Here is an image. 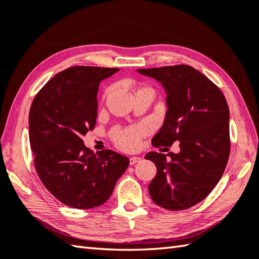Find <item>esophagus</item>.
I'll return each mask as SVG.
<instances>
[{
	"label": "esophagus",
	"mask_w": 259,
	"mask_h": 259,
	"mask_svg": "<svg viewBox=\"0 0 259 259\" xmlns=\"http://www.w3.org/2000/svg\"><path fill=\"white\" fill-rule=\"evenodd\" d=\"M140 160H141L140 157H131V158L129 159L130 165H134V164H136V163H139Z\"/></svg>",
	"instance_id": "1"
}]
</instances>
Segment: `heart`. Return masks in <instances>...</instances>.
Wrapping results in <instances>:
<instances>
[{
    "mask_svg": "<svg viewBox=\"0 0 259 259\" xmlns=\"http://www.w3.org/2000/svg\"><path fill=\"white\" fill-rule=\"evenodd\" d=\"M148 128L147 126H133L123 131H118L114 134V141L119 148L123 150H134L139 147L140 138L143 137Z\"/></svg>",
    "mask_w": 259,
    "mask_h": 259,
    "instance_id": "obj_1",
    "label": "heart"
}]
</instances>
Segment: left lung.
I'll use <instances>...</instances> for the list:
<instances>
[{
    "label": "left lung",
    "instance_id": "left-lung-1",
    "mask_svg": "<svg viewBox=\"0 0 259 259\" xmlns=\"http://www.w3.org/2000/svg\"><path fill=\"white\" fill-rule=\"evenodd\" d=\"M156 79L166 93L164 123L153 145L180 143V153L150 151L157 167L148 186L151 199L167 210H184L210 194L226 169L230 153L229 106L220 89L187 65L137 69Z\"/></svg>",
    "mask_w": 259,
    "mask_h": 259
}]
</instances>
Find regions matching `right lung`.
Masks as SVG:
<instances>
[{"mask_svg": "<svg viewBox=\"0 0 259 259\" xmlns=\"http://www.w3.org/2000/svg\"><path fill=\"white\" fill-rule=\"evenodd\" d=\"M119 68L74 66L56 74L35 95L29 112V138L39 179L62 203L93 209L109 200L128 157L94 153L83 137L94 129L101 80Z\"/></svg>", "mask_w": 259, "mask_h": 259, "instance_id": "add662e5", "label": "right lung"}]
</instances>
